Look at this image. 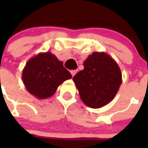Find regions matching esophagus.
Returning <instances> with one entry per match:
<instances>
[{"mask_svg":"<svg viewBox=\"0 0 148 148\" xmlns=\"http://www.w3.org/2000/svg\"><path fill=\"white\" fill-rule=\"evenodd\" d=\"M76 73H77V70H71V71H70V73L72 74V76L73 77L74 76L75 74H76Z\"/></svg>","mask_w":148,"mask_h":148,"instance_id":"1","label":"esophagus"}]
</instances>
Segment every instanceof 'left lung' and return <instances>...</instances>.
<instances>
[{"label": "left lung", "mask_w": 148, "mask_h": 148, "mask_svg": "<svg viewBox=\"0 0 148 148\" xmlns=\"http://www.w3.org/2000/svg\"><path fill=\"white\" fill-rule=\"evenodd\" d=\"M73 80L84 104L100 108L114 99L122 82L118 64L110 55L94 52L84 62V70Z\"/></svg>", "instance_id": "obj_1"}]
</instances>
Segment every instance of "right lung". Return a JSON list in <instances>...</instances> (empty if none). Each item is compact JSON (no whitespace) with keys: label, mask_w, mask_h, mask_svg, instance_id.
<instances>
[{"label":"right lung","mask_w":148,"mask_h":148,"mask_svg":"<svg viewBox=\"0 0 148 148\" xmlns=\"http://www.w3.org/2000/svg\"><path fill=\"white\" fill-rule=\"evenodd\" d=\"M71 78L62 61L50 52L40 53L30 58L22 72L27 90L39 99L51 97L61 84Z\"/></svg>","instance_id":"obj_1"}]
</instances>
